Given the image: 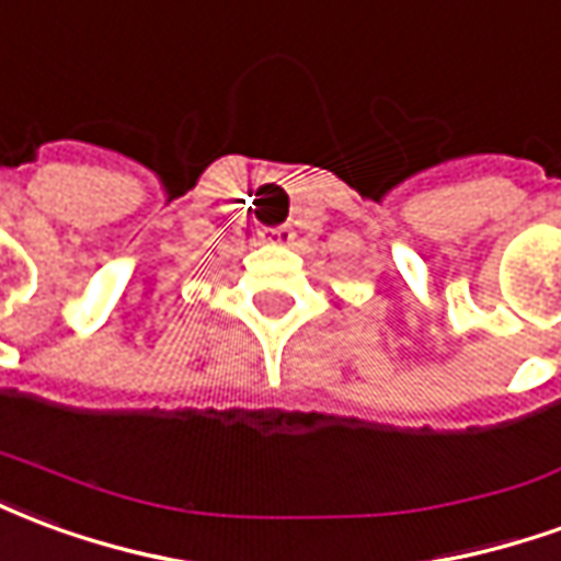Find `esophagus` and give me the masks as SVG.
Returning <instances> with one entry per match:
<instances>
[{"instance_id":"1","label":"esophagus","mask_w":561,"mask_h":561,"mask_svg":"<svg viewBox=\"0 0 561 561\" xmlns=\"http://www.w3.org/2000/svg\"><path fill=\"white\" fill-rule=\"evenodd\" d=\"M262 238H265L268 244H289V241H293V232H289L287 226H277V229H265Z\"/></svg>"}]
</instances>
